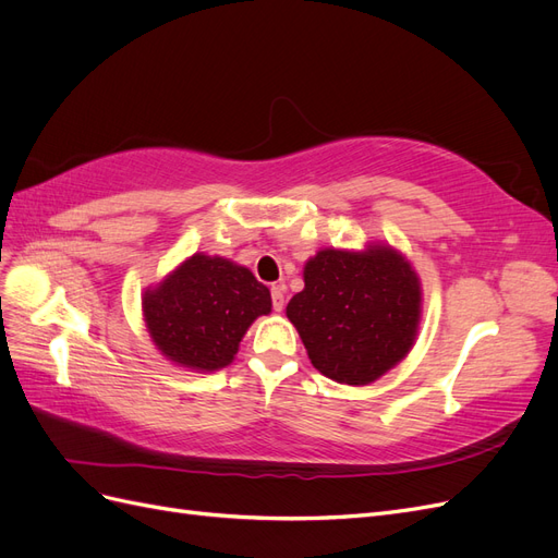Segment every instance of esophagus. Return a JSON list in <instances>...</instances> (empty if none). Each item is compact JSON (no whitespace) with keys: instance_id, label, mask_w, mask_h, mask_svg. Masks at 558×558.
<instances>
[{"instance_id":"obj_1","label":"esophagus","mask_w":558,"mask_h":558,"mask_svg":"<svg viewBox=\"0 0 558 558\" xmlns=\"http://www.w3.org/2000/svg\"><path fill=\"white\" fill-rule=\"evenodd\" d=\"M269 293H272V310L281 312L283 310V289L279 283H275L272 291H269Z\"/></svg>"}]
</instances>
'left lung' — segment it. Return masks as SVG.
<instances>
[{
  "label": "left lung",
  "instance_id": "obj_1",
  "mask_svg": "<svg viewBox=\"0 0 558 558\" xmlns=\"http://www.w3.org/2000/svg\"><path fill=\"white\" fill-rule=\"evenodd\" d=\"M312 365L340 384L375 381L414 344L421 291L393 248H326L305 265V289L286 307Z\"/></svg>",
  "mask_w": 558,
  "mask_h": 558
}]
</instances>
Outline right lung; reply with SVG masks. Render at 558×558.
<instances>
[{
    "label": "right lung",
    "instance_id": "right-lung-1",
    "mask_svg": "<svg viewBox=\"0 0 558 558\" xmlns=\"http://www.w3.org/2000/svg\"><path fill=\"white\" fill-rule=\"evenodd\" d=\"M267 286L246 267L195 253L144 295L150 337L167 359L193 369L226 367L253 318L269 314Z\"/></svg>",
    "mask_w": 558,
    "mask_h": 558
}]
</instances>
